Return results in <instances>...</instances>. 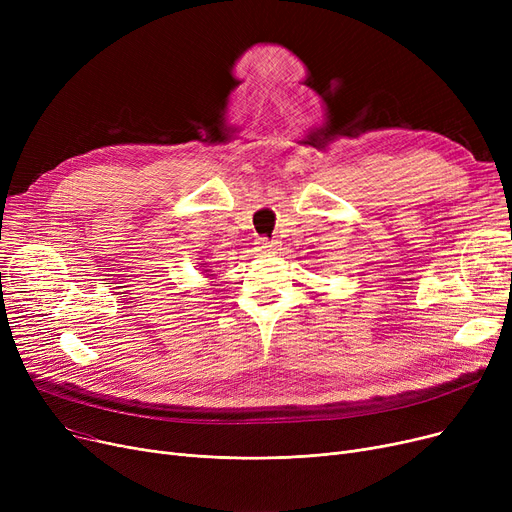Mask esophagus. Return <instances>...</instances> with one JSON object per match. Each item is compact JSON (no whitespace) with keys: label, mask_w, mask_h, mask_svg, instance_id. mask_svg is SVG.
I'll use <instances>...</instances> for the list:
<instances>
[{"label":"esophagus","mask_w":512,"mask_h":512,"mask_svg":"<svg viewBox=\"0 0 512 512\" xmlns=\"http://www.w3.org/2000/svg\"><path fill=\"white\" fill-rule=\"evenodd\" d=\"M274 251H276V242H270V240H265V238H261V240L257 242V253H259V255L274 253Z\"/></svg>","instance_id":"esophagus-1"}]
</instances>
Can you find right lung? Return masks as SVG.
I'll use <instances>...</instances> for the list:
<instances>
[{
	"label": "right lung",
	"instance_id": "add662e5",
	"mask_svg": "<svg viewBox=\"0 0 512 512\" xmlns=\"http://www.w3.org/2000/svg\"><path fill=\"white\" fill-rule=\"evenodd\" d=\"M199 267H207V265H205V263H199ZM201 272H205V274H207V278L211 276V280H213V276H215V274H209L211 270H201Z\"/></svg>",
	"mask_w": 512,
	"mask_h": 512
}]
</instances>
